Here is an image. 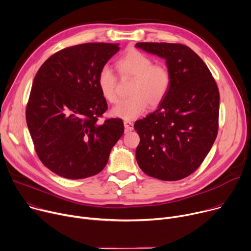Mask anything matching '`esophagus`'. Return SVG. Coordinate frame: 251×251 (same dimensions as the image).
Instances as JSON below:
<instances>
[{"instance_id":"obj_1","label":"esophagus","mask_w":251,"mask_h":251,"mask_svg":"<svg viewBox=\"0 0 251 251\" xmlns=\"http://www.w3.org/2000/svg\"><path fill=\"white\" fill-rule=\"evenodd\" d=\"M124 127H125V132H129V131L133 130L134 125L130 121H124Z\"/></svg>"}]
</instances>
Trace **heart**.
Masks as SVG:
<instances>
[{
    "label": "heart",
    "mask_w": 251,
    "mask_h": 251,
    "mask_svg": "<svg viewBox=\"0 0 251 251\" xmlns=\"http://www.w3.org/2000/svg\"><path fill=\"white\" fill-rule=\"evenodd\" d=\"M121 76L131 77L130 97L119 101L111 110V115L124 120H133L141 116L148 104L155 108L166 98L171 85V76L163 65H153V61L139 51H129L117 61ZM116 76L108 66H104L97 77L101 95L107 101L117 100Z\"/></svg>",
    "instance_id": "b5f03b06"
}]
</instances>
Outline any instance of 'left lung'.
<instances>
[{
    "instance_id": "obj_1",
    "label": "left lung",
    "mask_w": 251,
    "mask_h": 251,
    "mask_svg": "<svg viewBox=\"0 0 251 251\" xmlns=\"http://www.w3.org/2000/svg\"><path fill=\"white\" fill-rule=\"evenodd\" d=\"M135 47L164 59L171 76L164 101L135 122L140 136L136 160L151 177L180 180L200 166L216 139L217 85L201 58L184 45L137 43Z\"/></svg>"
}]
</instances>
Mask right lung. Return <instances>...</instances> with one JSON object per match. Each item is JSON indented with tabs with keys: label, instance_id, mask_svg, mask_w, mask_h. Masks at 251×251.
Wrapping results in <instances>:
<instances>
[{
	"label": "right lung",
	"instance_id": "right-lung-1",
	"mask_svg": "<svg viewBox=\"0 0 251 251\" xmlns=\"http://www.w3.org/2000/svg\"><path fill=\"white\" fill-rule=\"evenodd\" d=\"M119 44L87 43L63 49L37 72L26 110L27 125L42 163L68 179L101 172L124 133L122 119L98 123L107 110L97 77Z\"/></svg>",
	"mask_w": 251,
	"mask_h": 251
}]
</instances>
